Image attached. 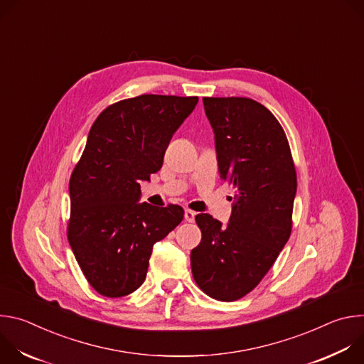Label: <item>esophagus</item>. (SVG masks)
Returning a JSON list of instances; mask_svg holds the SVG:
<instances>
[{
  "instance_id": "esophagus-1",
  "label": "esophagus",
  "mask_w": 364,
  "mask_h": 364,
  "mask_svg": "<svg viewBox=\"0 0 364 364\" xmlns=\"http://www.w3.org/2000/svg\"><path fill=\"white\" fill-rule=\"evenodd\" d=\"M184 219H186V222L193 223L194 219H196V212H193V210H190V209H186V212H184Z\"/></svg>"
}]
</instances>
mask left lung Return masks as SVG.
I'll return each mask as SVG.
<instances>
[{"label":"left lung","instance_id":"8db88e82","mask_svg":"<svg viewBox=\"0 0 364 364\" xmlns=\"http://www.w3.org/2000/svg\"><path fill=\"white\" fill-rule=\"evenodd\" d=\"M215 131L220 177L236 188L228 226L196 216L201 240L191 250L198 288L236 301L268 274L292 230L296 173L284 128L249 97H203Z\"/></svg>","mask_w":364,"mask_h":364}]
</instances>
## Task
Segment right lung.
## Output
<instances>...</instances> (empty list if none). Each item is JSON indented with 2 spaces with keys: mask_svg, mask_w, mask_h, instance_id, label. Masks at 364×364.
<instances>
[{
  "mask_svg": "<svg viewBox=\"0 0 364 364\" xmlns=\"http://www.w3.org/2000/svg\"><path fill=\"white\" fill-rule=\"evenodd\" d=\"M197 96L141 95L112 103L93 122L70 183L68 239L76 261L103 296H125L145 281L155 242L184 218L183 207L138 203L139 183L164 161L173 134Z\"/></svg>",
  "mask_w": 364,
  "mask_h": 364,
  "instance_id": "obj_1",
  "label": "right lung"
}]
</instances>
